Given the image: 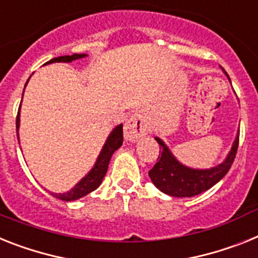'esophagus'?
Listing matches in <instances>:
<instances>
[{
	"label": "esophagus",
	"instance_id": "34e87169",
	"mask_svg": "<svg viewBox=\"0 0 258 258\" xmlns=\"http://www.w3.org/2000/svg\"><path fill=\"white\" fill-rule=\"evenodd\" d=\"M148 124L146 116L142 112H135L124 124V138L130 142H138L143 136L147 135Z\"/></svg>",
	"mask_w": 258,
	"mask_h": 258
}]
</instances>
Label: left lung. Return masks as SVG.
Returning <instances> with one entry per match:
<instances>
[{"label": "left lung", "instance_id": "left-lung-1", "mask_svg": "<svg viewBox=\"0 0 258 258\" xmlns=\"http://www.w3.org/2000/svg\"><path fill=\"white\" fill-rule=\"evenodd\" d=\"M160 144V155L157 157L153 168L148 172L152 182L159 190L172 197H194L201 192L206 191L218 183L226 176L239 148V135L236 136L231 152L227 159L213 169H190L182 164H179L174 156L170 153L168 147L162 143L161 139L156 138Z\"/></svg>", "mask_w": 258, "mask_h": 258}]
</instances>
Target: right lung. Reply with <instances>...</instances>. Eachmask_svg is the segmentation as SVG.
Returning <instances> with one entry per match:
<instances>
[{
	"mask_svg": "<svg viewBox=\"0 0 258 258\" xmlns=\"http://www.w3.org/2000/svg\"><path fill=\"white\" fill-rule=\"evenodd\" d=\"M86 55L84 53H75L72 56H60V57H55V59L49 60L48 62L45 64H51V62H71L73 60L81 59V57H85ZM29 82V81H27ZM26 82V84H27ZM21 109V107H19ZM17 131L19 128V110L18 114H17ZM18 134V133H17ZM19 140V136H18ZM123 144V125L119 124L116 128H114L111 134H110L109 139L106 140V144L103 146L102 151L99 153V157L97 159L96 165L93 168L90 172L86 174L84 178L80 181L77 185L73 187L72 190H69L67 192H62V194H55L52 192V196L55 198L60 199V201H66V202H69V201H76V199L82 198L85 197L86 194L92 192L93 190H96L101 182H102L103 177H105L106 172H107V166H109L110 159H111L112 153L115 152L116 149Z\"/></svg>",
	"mask_w": 258,
	"mask_h": 258,
	"instance_id": "obj_1",
	"label": "right lung"
}]
</instances>
